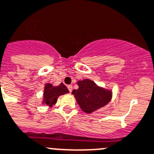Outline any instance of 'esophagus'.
<instances>
[{"instance_id": "1", "label": "esophagus", "mask_w": 154, "mask_h": 154, "mask_svg": "<svg viewBox=\"0 0 154 154\" xmlns=\"http://www.w3.org/2000/svg\"><path fill=\"white\" fill-rule=\"evenodd\" d=\"M68 90H69V92H70V93H72V85H69V86H68Z\"/></svg>"}]
</instances>
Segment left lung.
<instances>
[{"instance_id":"obj_1","label":"left lung","mask_w":154,"mask_h":154,"mask_svg":"<svg viewBox=\"0 0 154 154\" xmlns=\"http://www.w3.org/2000/svg\"><path fill=\"white\" fill-rule=\"evenodd\" d=\"M77 85L79 89L73 90L72 94L84 112L91 114L106 106L111 100V90L99 86L89 79L79 80Z\"/></svg>"}]
</instances>
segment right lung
Masks as SVG:
<instances>
[{"label": "right lung", "instance_id": "add662e5", "mask_svg": "<svg viewBox=\"0 0 154 154\" xmlns=\"http://www.w3.org/2000/svg\"><path fill=\"white\" fill-rule=\"evenodd\" d=\"M69 93L68 88L61 82L60 85L55 86L51 83H46L43 90V101L42 103L45 106L52 107L56 104L57 98L60 96Z\"/></svg>", "mask_w": 154, "mask_h": 154}]
</instances>
